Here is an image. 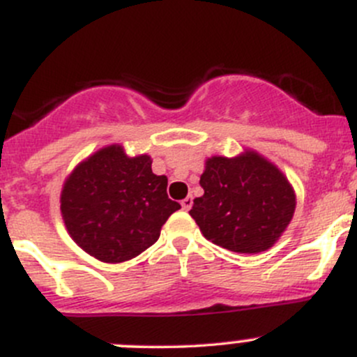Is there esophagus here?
<instances>
[{"mask_svg":"<svg viewBox=\"0 0 357 357\" xmlns=\"http://www.w3.org/2000/svg\"><path fill=\"white\" fill-rule=\"evenodd\" d=\"M191 205H193V198H191V197H186L185 200H181V207H183V210H190Z\"/></svg>","mask_w":357,"mask_h":357,"instance_id":"esophagus-1","label":"esophagus"}]
</instances>
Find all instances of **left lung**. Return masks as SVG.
I'll list each match as a JSON object with an SVG mask.
<instances>
[{
    "label": "left lung",
    "mask_w": 357,
    "mask_h": 357,
    "mask_svg": "<svg viewBox=\"0 0 357 357\" xmlns=\"http://www.w3.org/2000/svg\"><path fill=\"white\" fill-rule=\"evenodd\" d=\"M205 193L190 215L213 245L236 253H260L291 222L296 195L287 178L253 150L238 157H210L200 178Z\"/></svg>",
    "instance_id": "1"
}]
</instances>
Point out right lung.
<instances>
[{
  "label": "right lung",
  "mask_w": 357,
  "mask_h": 357,
  "mask_svg": "<svg viewBox=\"0 0 357 357\" xmlns=\"http://www.w3.org/2000/svg\"><path fill=\"white\" fill-rule=\"evenodd\" d=\"M181 208L167 197V178L149 155L128 157L121 145L100 149L78 164L61 191V215L73 241L106 264L131 260L159 239Z\"/></svg>",
  "instance_id": "right-lung-1"
}]
</instances>
